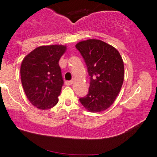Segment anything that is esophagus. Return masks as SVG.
Listing matches in <instances>:
<instances>
[{"label": "esophagus", "instance_id": "1", "mask_svg": "<svg viewBox=\"0 0 157 157\" xmlns=\"http://www.w3.org/2000/svg\"><path fill=\"white\" fill-rule=\"evenodd\" d=\"M72 83H73V81H66L65 82L66 85H71Z\"/></svg>", "mask_w": 157, "mask_h": 157}]
</instances>
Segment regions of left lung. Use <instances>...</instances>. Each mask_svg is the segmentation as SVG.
Listing matches in <instances>:
<instances>
[{
	"label": "left lung",
	"instance_id": "left-lung-1",
	"mask_svg": "<svg viewBox=\"0 0 157 157\" xmlns=\"http://www.w3.org/2000/svg\"><path fill=\"white\" fill-rule=\"evenodd\" d=\"M90 76L89 93L79 98L90 112H101L111 106L121 89L124 67L117 49L102 40L89 39L76 44Z\"/></svg>",
	"mask_w": 157,
	"mask_h": 157
}]
</instances>
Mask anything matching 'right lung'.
Returning a JSON list of instances; mask_svg holds the SVG:
<instances>
[{"label":"right lung","instance_id":"obj_1","mask_svg":"<svg viewBox=\"0 0 157 157\" xmlns=\"http://www.w3.org/2000/svg\"><path fill=\"white\" fill-rule=\"evenodd\" d=\"M66 49L61 45L40 46L23 60L21 78L30 102L39 109H51L59 101L63 80L59 62Z\"/></svg>","mask_w":157,"mask_h":157}]
</instances>
